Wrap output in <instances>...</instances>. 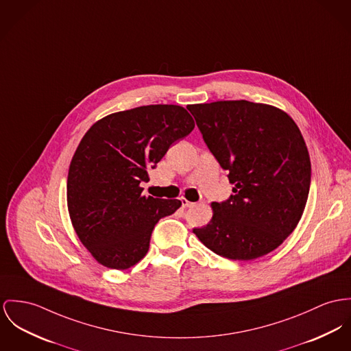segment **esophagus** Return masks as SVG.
Here are the masks:
<instances>
[{"instance_id": "34e87169", "label": "esophagus", "mask_w": 351, "mask_h": 351, "mask_svg": "<svg viewBox=\"0 0 351 351\" xmlns=\"http://www.w3.org/2000/svg\"><path fill=\"white\" fill-rule=\"evenodd\" d=\"M182 206H183L184 208H187V207H192V206H195V203L189 202V200H187L186 197H182Z\"/></svg>"}]
</instances>
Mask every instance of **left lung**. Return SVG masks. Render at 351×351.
I'll use <instances>...</instances> for the list:
<instances>
[{"label":"left lung","instance_id":"8db88e82","mask_svg":"<svg viewBox=\"0 0 351 351\" xmlns=\"http://www.w3.org/2000/svg\"><path fill=\"white\" fill-rule=\"evenodd\" d=\"M187 108L234 184V195L213 202L210 223L193 234L232 261L267 255L295 230L308 197L311 162L295 121L282 109L245 100Z\"/></svg>","mask_w":351,"mask_h":351}]
</instances>
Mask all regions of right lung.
I'll return each mask as SVG.
<instances>
[{
    "mask_svg": "<svg viewBox=\"0 0 351 351\" xmlns=\"http://www.w3.org/2000/svg\"><path fill=\"white\" fill-rule=\"evenodd\" d=\"M195 121L180 106L156 104L114 112L81 138L66 183L68 213L82 245L108 269L127 270L149 248L155 224L182 202L141 195L148 169Z\"/></svg>",
    "mask_w": 351,
    "mask_h": 351,
    "instance_id": "1",
    "label": "right lung"
}]
</instances>
